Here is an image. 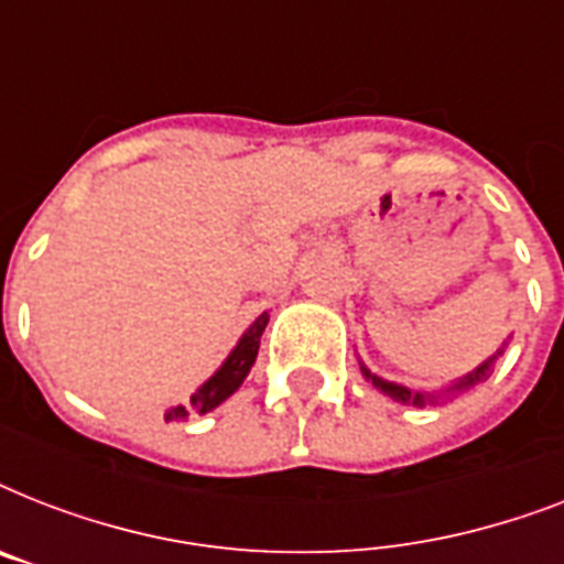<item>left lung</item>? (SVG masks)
Here are the masks:
<instances>
[{"instance_id": "8db88e82", "label": "left lung", "mask_w": 564, "mask_h": 564, "mask_svg": "<svg viewBox=\"0 0 564 564\" xmlns=\"http://www.w3.org/2000/svg\"><path fill=\"white\" fill-rule=\"evenodd\" d=\"M503 348H507V343L500 345L498 351L491 354L486 362H480L477 369L468 371V375L459 377V380H454V383L445 386V389H433V392H424V389H410V386H401V383H392V380H383V377L371 375V371L366 369V362H362V360H360V371H362V377H366V380H371V386H375V389H380L383 394H389L392 401L412 403V406H427V403H442V401H447V398H454V394L468 392L471 386L482 383V380H486V377L495 371V360H498L500 354H503Z\"/></svg>"}]
</instances>
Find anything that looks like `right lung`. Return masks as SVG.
<instances>
[{"mask_svg":"<svg viewBox=\"0 0 564 564\" xmlns=\"http://www.w3.org/2000/svg\"><path fill=\"white\" fill-rule=\"evenodd\" d=\"M265 325H269V313H263V316H257L254 322H251V327L239 336V343L234 345V351L225 357V362H221L219 369L213 371V375L189 394V403L170 406V410L163 412V419L187 421L193 412L204 415V412L216 410L221 401H228L230 394L242 386V380L248 377L251 366H254L257 348H260V336H263Z\"/></svg>","mask_w":564,"mask_h":564,"instance_id":"1","label":"right lung"}]
</instances>
